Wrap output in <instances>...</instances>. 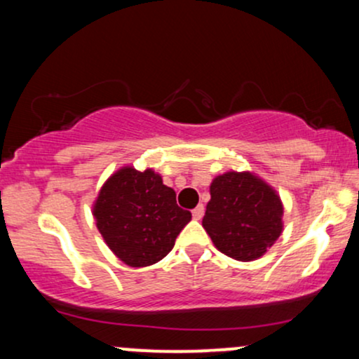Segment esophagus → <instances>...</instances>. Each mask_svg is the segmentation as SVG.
Wrapping results in <instances>:
<instances>
[{"label":"esophagus","instance_id":"1","mask_svg":"<svg viewBox=\"0 0 359 359\" xmlns=\"http://www.w3.org/2000/svg\"><path fill=\"white\" fill-rule=\"evenodd\" d=\"M203 216H204V205L199 204V205H197V208L192 211V217H194V219L199 221V219H203Z\"/></svg>","mask_w":359,"mask_h":359}]
</instances>
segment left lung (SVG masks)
Returning <instances> with one entry per match:
<instances>
[{
	"label": "left lung",
	"instance_id": "1",
	"mask_svg": "<svg viewBox=\"0 0 359 359\" xmlns=\"http://www.w3.org/2000/svg\"><path fill=\"white\" fill-rule=\"evenodd\" d=\"M203 226L217 250L238 262L266 253L283 231V204L271 185L251 172L214 177Z\"/></svg>",
	"mask_w": 359,
	"mask_h": 359
}]
</instances>
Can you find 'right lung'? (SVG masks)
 <instances>
[{"label": "right lung", "mask_w": 359, "mask_h": 359, "mask_svg": "<svg viewBox=\"0 0 359 359\" xmlns=\"http://www.w3.org/2000/svg\"><path fill=\"white\" fill-rule=\"evenodd\" d=\"M102 240L128 266H150L174 248L192 214L180 209L175 191L154 168L126 165L102 184L93 204Z\"/></svg>", "instance_id": "obj_1"}]
</instances>
